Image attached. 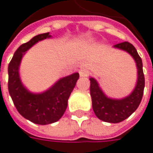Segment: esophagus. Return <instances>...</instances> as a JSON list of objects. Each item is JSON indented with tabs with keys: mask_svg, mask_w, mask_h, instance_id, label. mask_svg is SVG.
Listing matches in <instances>:
<instances>
[{
	"mask_svg": "<svg viewBox=\"0 0 153 153\" xmlns=\"http://www.w3.org/2000/svg\"><path fill=\"white\" fill-rule=\"evenodd\" d=\"M79 74L80 76H87L88 74V71L86 70V69H81L79 71Z\"/></svg>",
	"mask_w": 153,
	"mask_h": 153,
	"instance_id": "obj_1",
	"label": "esophagus"
}]
</instances>
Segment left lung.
I'll return each mask as SVG.
<instances>
[{
	"mask_svg": "<svg viewBox=\"0 0 153 153\" xmlns=\"http://www.w3.org/2000/svg\"><path fill=\"white\" fill-rule=\"evenodd\" d=\"M113 47L115 48L126 51L132 56L136 63L138 77L134 89L128 96L123 99H111L103 93L96 80L93 77H90L89 80L92 106L96 117L106 123H117L125 120L138 108L144 93L145 76L141 58L131 43L124 42L114 45Z\"/></svg>",
	"mask_w": 153,
	"mask_h": 153,
	"instance_id": "1",
	"label": "left lung"
}]
</instances>
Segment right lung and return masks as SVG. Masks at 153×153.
Instances as JSON below:
<instances>
[{"mask_svg":"<svg viewBox=\"0 0 153 153\" xmlns=\"http://www.w3.org/2000/svg\"><path fill=\"white\" fill-rule=\"evenodd\" d=\"M49 37V32L40 34L21 45L8 65V91L15 107L25 118L41 125L53 123L61 118L67 108L68 99L79 78L77 72L71 74L41 94H33L23 85L19 76L22 57L33 45Z\"/></svg>","mask_w":153,"mask_h":153,"instance_id":"right-lung-1","label":"right lung"}]
</instances>
